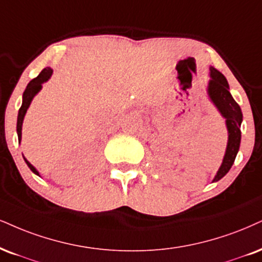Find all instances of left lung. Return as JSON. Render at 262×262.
<instances>
[{"mask_svg": "<svg viewBox=\"0 0 262 262\" xmlns=\"http://www.w3.org/2000/svg\"><path fill=\"white\" fill-rule=\"evenodd\" d=\"M208 95L211 102L214 103L217 111L226 119V126L228 131V142L222 164L212 182L221 180L230 171L233 165L235 157L241 146V125L243 121L241 106L234 101L230 93V86L227 80L222 74L210 67V80L208 85Z\"/></svg>", "mask_w": 262, "mask_h": 262, "instance_id": "obj_1", "label": "left lung"}]
</instances>
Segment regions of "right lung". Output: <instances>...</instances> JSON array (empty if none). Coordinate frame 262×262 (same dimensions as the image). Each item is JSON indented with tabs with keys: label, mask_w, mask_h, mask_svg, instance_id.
<instances>
[{
	"label": "right lung",
	"mask_w": 262,
	"mask_h": 262,
	"mask_svg": "<svg viewBox=\"0 0 262 262\" xmlns=\"http://www.w3.org/2000/svg\"><path fill=\"white\" fill-rule=\"evenodd\" d=\"M53 70L51 69V68H45L42 72L38 74L37 77H35V79H32L30 82L28 83L27 89H25L24 93H23V103H21V106L20 109H19V113H18V120H17V134H18V141L19 143H20L21 141V126H23V120H24V116L27 114V111L29 108V105H30V103L32 101V98H34L35 96L37 95L38 91L42 89V83L46 82L48 79H50L51 75H52ZM25 163H27V165L30 167V170L32 171L34 173H36V175L40 176V173H38V171L35 169L34 166L31 165L29 161L25 159Z\"/></svg>",
	"instance_id": "add662e5"
}]
</instances>
